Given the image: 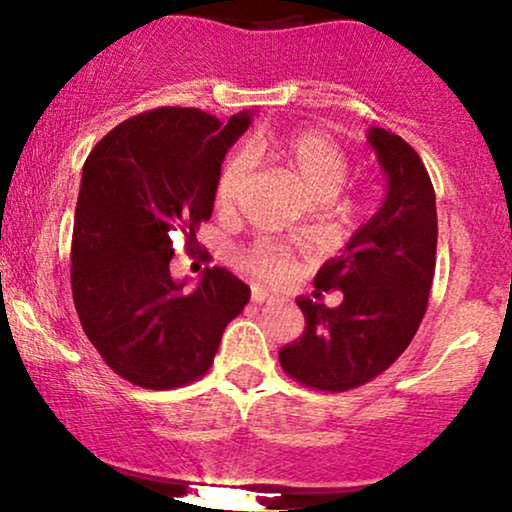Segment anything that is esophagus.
<instances>
[{
  "instance_id": "obj_1",
  "label": "esophagus",
  "mask_w": 512,
  "mask_h": 512,
  "mask_svg": "<svg viewBox=\"0 0 512 512\" xmlns=\"http://www.w3.org/2000/svg\"><path fill=\"white\" fill-rule=\"evenodd\" d=\"M251 300H254L256 304H263V302H271L273 295H271V292L263 290V287L254 285V290H251Z\"/></svg>"
}]
</instances>
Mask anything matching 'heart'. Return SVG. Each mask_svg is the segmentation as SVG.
I'll return each instance as SVG.
<instances>
[{"mask_svg": "<svg viewBox=\"0 0 512 512\" xmlns=\"http://www.w3.org/2000/svg\"><path fill=\"white\" fill-rule=\"evenodd\" d=\"M249 154L271 159L314 200L333 198L350 171L348 154L321 130H292L285 135L254 137L249 142ZM246 174H249V159L244 154H234L222 166L215 188L217 208L222 212H232L239 205ZM241 266L258 278L283 280L290 273V254L261 244L241 256Z\"/></svg>", "mask_w": 512, "mask_h": 512, "instance_id": "obj_1", "label": "heart"}]
</instances>
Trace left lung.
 <instances>
[{"mask_svg":"<svg viewBox=\"0 0 512 512\" xmlns=\"http://www.w3.org/2000/svg\"><path fill=\"white\" fill-rule=\"evenodd\" d=\"M367 142L387 174L382 208L341 256L319 268L317 300H297L307 326L278 353L292 380L321 392H348L375 380L409 348L435 275L438 212L426 166L394 132L372 128ZM329 289L342 290L338 308L318 302Z\"/></svg>","mask_w":512,"mask_h":512,"instance_id":"left-lung-1","label":"left lung"}]
</instances>
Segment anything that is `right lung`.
Here are the masks:
<instances>
[{
  "label": "right lung",
  "mask_w": 512,
  "mask_h": 512,
  "mask_svg": "<svg viewBox=\"0 0 512 512\" xmlns=\"http://www.w3.org/2000/svg\"><path fill=\"white\" fill-rule=\"evenodd\" d=\"M251 113L220 123L200 108L164 106L125 120L91 149L72 232V295L91 346L116 375L174 389L210 370L222 333L251 290L205 268L193 292L171 278L174 239L188 254L210 220L227 149Z\"/></svg>",
  "instance_id": "1"
}]
</instances>
